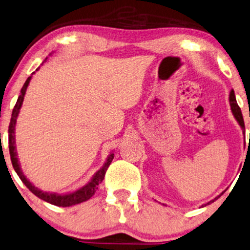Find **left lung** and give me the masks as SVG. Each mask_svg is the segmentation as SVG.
Instances as JSON below:
<instances>
[{"label":"left lung","instance_id":"8db88e82","mask_svg":"<svg viewBox=\"0 0 250 250\" xmlns=\"http://www.w3.org/2000/svg\"><path fill=\"white\" fill-rule=\"evenodd\" d=\"M229 105H230V109H232L233 115H234L235 120H236V121H238V123L240 125V127H241V129L243 130V134H245V122H243V118H242V114H241V109H240V107L238 106V103H236L235 94H234V91H233V90L229 92ZM223 194H224V191L219 196H217L216 198H213V200H211L210 202H208V203H205V204L202 205V208H204V207H207V205L213 203V202L216 201L217 198H219Z\"/></svg>","mask_w":250,"mask_h":250}]
</instances>
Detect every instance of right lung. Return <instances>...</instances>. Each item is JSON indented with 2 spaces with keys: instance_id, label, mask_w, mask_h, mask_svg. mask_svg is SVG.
<instances>
[{
  "instance_id": "right-lung-1",
  "label": "right lung",
  "mask_w": 250,
  "mask_h": 250,
  "mask_svg": "<svg viewBox=\"0 0 250 250\" xmlns=\"http://www.w3.org/2000/svg\"><path fill=\"white\" fill-rule=\"evenodd\" d=\"M39 69H40V67L38 68L37 70H39ZM31 78H32V76H30V77L27 78L26 82H25L23 85V87H21V94H20V97H18L17 103H16L14 109H12L10 125H9V130H8V132H9V152H10L12 166H14L16 173H17V175L20 176L21 182H23L24 185L26 186V187L37 196V197H39L40 200L48 202V203L56 205V207H62V208H67V207H71V205L83 203V202L90 200V198L92 197V196L94 195V192L97 191L98 186L103 182L104 178H105L106 170H107V168H108V166L110 165V163H112L113 158H114V153L110 152L108 154V157H107L104 166L99 170H98V172H96V174L92 176V179L90 180V182L86 183V185L83 186L82 188L77 189V190H75L72 192H68V194H56V192L42 191V190H40L39 188H37L33 183H31L30 181H28V180L26 179V176L24 175L23 170H21V168L20 162H18L17 150H16L15 127H16V122H17L18 114H20V110L21 108V105H23L24 96H25V93H26V88L28 86V84H30Z\"/></svg>"
}]
</instances>
